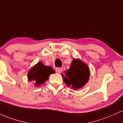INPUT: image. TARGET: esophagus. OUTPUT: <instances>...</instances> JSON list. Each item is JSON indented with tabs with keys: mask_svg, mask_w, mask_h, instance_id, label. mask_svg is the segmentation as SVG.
Wrapping results in <instances>:
<instances>
[{
	"mask_svg": "<svg viewBox=\"0 0 123 123\" xmlns=\"http://www.w3.org/2000/svg\"><path fill=\"white\" fill-rule=\"evenodd\" d=\"M62 71H63V69H62V68H60V67H57V68H56V73H62Z\"/></svg>",
	"mask_w": 123,
	"mask_h": 123,
	"instance_id": "esophagus-1",
	"label": "esophagus"
}]
</instances>
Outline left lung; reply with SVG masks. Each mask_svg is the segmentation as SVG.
<instances>
[{
  "instance_id": "left-lung-1",
  "label": "left lung",
  "mask_w": 123,
  "mask_h": 123,
  "mask_svg": "<svg viewBox=\"0 0 123 123\" xmlns=\"http://www.w3.org/2000/svg\"><path fill=\"white\" fill-rule=\"evenodd\" d=\"M63 81L74 90L82 88L89 81L90 72L88 66L79 59H74L70 68L62 74Z\"/></svg>"
}]
</instances>
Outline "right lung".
Wrapping results in <instances>:
<instances>
[{
	"label": "right lung",
	"instance_id": "obj_1",
	"mask_svg": "<svg viewBox=\"0 0 123 123\" xmlns=\"http://www.w3.org/2000/svg\"><path fill=\"white\" fill-rule=\"evenodd\" d=\"M53 68L45 66L42 62H38L30 70L28 73V79L30 81L35 82V85L39 86L45 83L51 74L55 73Z\"/></svg>",
	"mask_w": 123,
	"mask_h": 123
}]
</instances>
